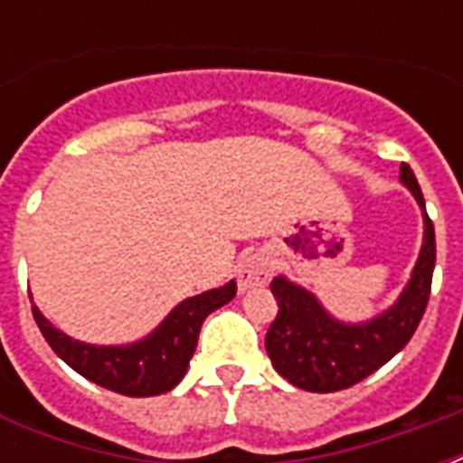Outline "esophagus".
Listing matches in <instances>:
<instances>
[{
  "instance_id": "esophagus-1",
  "label": "esophagus",
  "mask_w": 463,
  "mask_h": 463,
  "mask_svg": "<svg viewBox=\"0 0 463 463\" xmlns=\"http://www.w3.org/2000/svg\"><path fill=\"white\" fill-rule=\"evenodd\" d=\"M270 275L272 262L265 252H250V255H245L241 260V265H238V285H241V290L268 285Z\"/></svg>"
}]
</instances>
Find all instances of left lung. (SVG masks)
Segmentation results:
<instances>
[{
	"label": "left lung",
	"instance_id": "obj_1",
	"mask_svg": "<svg viewBox=\"0 0 463 463\" xmlns=\"http://www.w3.org/2000/svg\"><path fill=\"white\" fill-rule=\"evenodd\" d=\"M402 183L414 193L424 211V245L411 280L392 310L364 325H342L322 310L310 292L285 278L272 280V295L278 298L280 310L265 335V349L272 367L295 387L320 394L354 387L387 364L417 332L431 292L437 241L421 188L407 163H402Z\"/></svg>",
	"mask_w": 463,
	"mask_h": 463
}]
</instances>
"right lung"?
<instances>
[{
	"label": "right lung",
	"instance_id": "obj_1",
	"mask_svg": "<svg viewBox=\"0 0 463 463\" xmlns=\"http://www.w3.org/2000/svg\"><path fill=\"white\" fill-rule=\"evenodd\" d=\"M235 290L238 285L228 282L225 288L183 300L153 335L126 347H94L76 342L46 322L34 305L32 312L49 347L81 377L126 397H153L171 392L181 382L198 345L203 320L231 302Z\"/></svg>",
	"mask_w": 463,
	"mask_h": 463
}]
</instances>
